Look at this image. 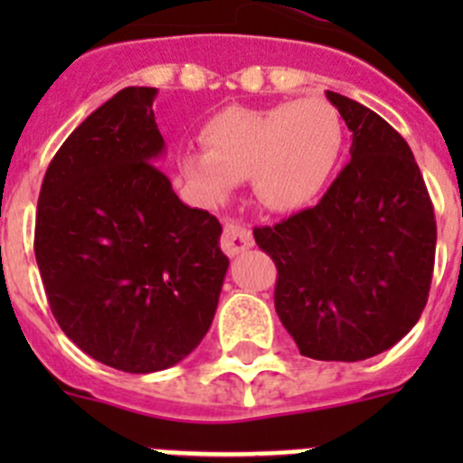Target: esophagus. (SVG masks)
<instances>
[{
    "instance_id": "1",
    "label": "esophagus",
    "mask_w": 463,
    "mask_h": 463,
    "mask_svg": "<svg viewBox=\"0 0 463 463\" xmlns=\"http://www.w3.org/2000/svg\"><path fill=\"white\" fill-rule=\"evenodd\" d=\"M252 243H255V239H252L250 229L243 227V224H236V222L224 224L222 239H220V248L224 250V255L236 257L239 252L252 248Z\"/></svg>"
}]
</instances>
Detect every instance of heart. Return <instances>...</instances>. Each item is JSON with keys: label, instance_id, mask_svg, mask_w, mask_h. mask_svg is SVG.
Masks as SVG:
<instances>
[{"label": "heart", "instance_id": "heart-1", "mask_svg": "<svg viewBox=\"0 0 463 463\" xmlns=\"http://www.w3.org/2000/svg\"><path fill=\"white\" fill-rule=\"evenodd\" d=\"M202 138L206 148L181 153V171L203 202H222L250 175L264 206L292 211L329 178L343 148V120L325 99L229 106L203 125Z\"/></svg>", "mask_w": 463, "mask_h": 463}]
</instances>
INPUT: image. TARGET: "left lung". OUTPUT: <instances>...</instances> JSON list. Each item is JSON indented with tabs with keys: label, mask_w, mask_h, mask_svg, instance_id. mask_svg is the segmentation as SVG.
<instances>
[{
	"label": "left lung",
	"mask_w": 463,
	"mask_h": 463,
	"mask_svg": "<svg viewBox=\"0 0 463 463\" xmlns=\"http://www.w3.org/2000/svg\"><path fill=\"white\" fill-rule=\"evenodd\" d=\"M353 132L350 162L315 206L255 241L276 261V313L304 357L362 362L420 320L436 218L412 150L378 113L326 92Z\"/></svg>",
	"instance_id": "8db88e82"
}]
</instances>
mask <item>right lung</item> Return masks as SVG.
<instances>
[{
    "label": "right lung",
    "instance_id": "obj_1",
    "mask_svg": "<svg viewBox=\"0 0 463 463\" xmlns=\"http://www.w3.org/2000/svg\"><path fill=\"white\" fill-rule=\"evenodd\" d=\"M155 88L85 118L41 183L34 255L57 325L97 362L165 371L206 336L229 260L222 224L178 199L159 166Z\"/></svg>",
    "mask_w": 463,
    "mask_h": 463
}]
</instances>
